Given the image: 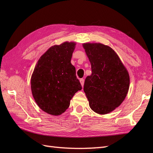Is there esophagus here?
Returning a JSON list of instances; mask_svg holds the SVG:
<instances>
[{
    "label": "esophagus",
    "mask_w": 153,
    "mask_h": 153,
    "mask_svg": "<svg viewBox=\"0 0 153 153\" xmlns=\"http://www.w3.org/2000/svg\"><path fill=\"white\" fill-rule=\"evenodd\" d=\"M80 84H81L82 86V87L84 86V79H83V78H81V79L80 80Z\"/></svg>",
    "instance_id": "1"
}]
</instances>
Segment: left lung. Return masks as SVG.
<instances>
[{"mask_svg": "<svg viewBox=\"0 0 153 153\" xmlns=\"http://www.w3.org/2000/svg\"><path fill=\"white\" fill-rule=\"evenodd\" d=\"M91 65L92 74L85 78L84 91L90 108L104 115L123 102L129 87V75L115 51L100 43L82 45Z\"/></svg>", "mask_w": 153, "mask_h": 153, "instance_id": "left-lung-1", "label": "left lung"}]
</instances>
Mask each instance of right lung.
<instances>
[{
	"label": "right lung",
	"mask_w": 153,
	"mask_h": 153,
	"mask_svg": "<svg viewBox=\"0 0 153 153\" xmlns=\"http://www.w3.org/2000/svg\"><path fill=\"white\" fill-rule=\"evenodd\" d=\"M75 42L53 45L41 55L30 79L31 91L39 107L46 113L59 115L70 105L82 85L71 63Z\"/></svg>",
	"instance_id": "obj_1"
}]
</instances>
